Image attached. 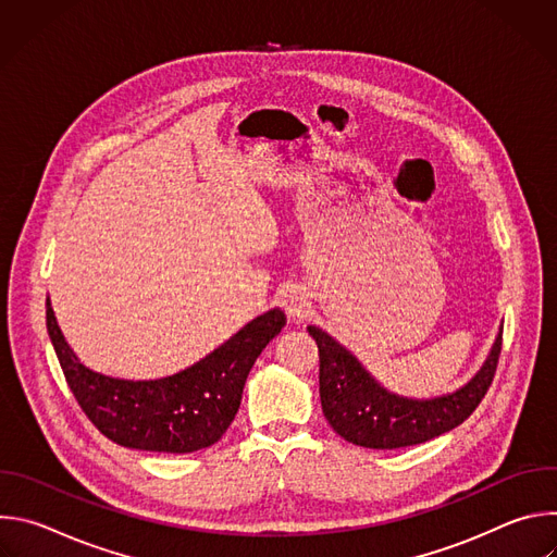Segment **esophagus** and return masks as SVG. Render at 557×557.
Masks as SVG:
<instances>
[{
  "label": "esophagus",
  "mask_w": 557,
  "mask_h": 557,
  "mask_svg": "<svg viewBox=\"0 0 557 557\" xmlns=\"http://www.w3.org/2000/svg\"><path fill=\"white\" fill-rule=\"evenodd\" d=\"M282 308L286 310V314L290 317V320H301V317L308 314L310 304H308L306 293L301 288L293 286V288H286L282 293Z\"/></svg>",
  "instance_id": "34e87169"
}]
</instances>
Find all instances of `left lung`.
Segmentation results:
<instances>
[{
  "instance_id": "obj_1",
  "label": "left lung",
  "mask_w": 557,
  "mask_h": 557,
  "mask_svg": "<svg viewBox=\"0 0 557 557\" xmlns=\"http://www.w3.org/2000/svg\"><path fill=\"white\" fill-rule=\"evenodd\" d=\"M320 348V396L331 428L352 445L396 449L419 445L460 425L487 394L503 346V326L483 366L460 387L414 399L381 385L366 366L320 326H308Z\"/></svg>"
}]
</instances>
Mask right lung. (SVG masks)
I'll list each match as a JSON object with an SVG mask.
<instances>
[{"label": "right lung", "mask_w": 557, "mask_h": 557, "mask_svg": "<svg viewBox=\"0 0 557 557\" xmlns=\"http://www.w3.org/2000/svg\"><path fill=\"white\" fill-rule=\"evenodd\" d=\"M46 326L74 399L101 434L129 449L189 454L213 445L226 432L256 359L286 326V314L271 308L194 366L143 381L84 366L57 324L50 297Z\"/></svg>", "instance_id": "1"}]
</instances>
